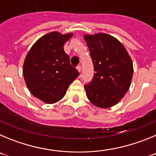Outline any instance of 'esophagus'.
<instances>
[{
	"instance_id": "1",
	"label": "esophagus",
	"mask_w": 156,
	"mask_h": 156,
	"mask_svg": "<svg viewBox=\"0 0 156 156\" xmlns=\"http://www.w3.org/2000/svg\"><path fill=\"white\" fill-rule=\"evenodd\" d=\"M77 70H78V71H79V72H81V67L80 65H78V67H77Z\"/></svg>"
}]
</instances>
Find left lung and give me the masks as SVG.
<instances>
[{"label":"left lung","instance_id":"1","mask_svg":"<svg viewBox=\"0 0 156 156\" xmlns=\"http://www.w3.org/2000/svg\"><path fill=\"white\" fill-rule=\"evenodd\" d=\"M94 66L93 78L85 85L86 95L99 108L114 106L124 96L132 80L133 63L127 50L106 33L84 36Z\"/></svg>","mask_w":156,"mask_h":156}]
</instances>
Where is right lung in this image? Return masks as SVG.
I'll use <instances>...</instances> for the list:
<instances>
[{"label": "right lung", "instance_id": "1", "mask_svg": "<svg viewBox=\"0 0 156 156\" xmlns=\"http://www.w3.org/2000/svg\"><path fill=\"white\" fill-rule=\"evenodd\" d=\"M73 33L52 32L33 44L23 64V75L29 90L46 103H55L65 95L79 72L70 63L64 45Z\"/></svg>", "mask_w": 156, "mask_h": 156}]
</instances>
